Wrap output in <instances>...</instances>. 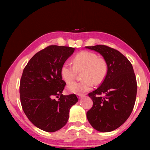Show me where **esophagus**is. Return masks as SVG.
<instances>
[{"label":"esophagus","instance_id":"obj_1","mask_svg":"<svg viewBox=\"0 0 150 150\" xmlns=\"http://www.w3.org/2000/svg\"><path fill=\"white\" fill-rule=\"evenodd\" d=\"M83 96H84V95H81V94H77V97L79 98H81Z\"/></svg>","mask_w":150,"mask_h":150}]
</instances>
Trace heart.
Segmentation results:
<instances>
[{
  "label": "heart",
  "instance_id": "1",
  "mask_svg": "<svg viewBox=\"0 0 150 150\" xmlns=\"http://www.w3.org/2000/svg\"><path fill=\"white\" fill-rule=\"evenodd\" d=\"M107 64L105 60L92 52L83 50L76 54L73 59V66L66 62L61 69L62 79L67 83L75 81L78 73H82V81L68 86L69 92L83 94L90 91L94 83L99 84L106 75Z\"/></svg>",
  "mask_w": 150,
  "mask_h": 150
}]
</instances>
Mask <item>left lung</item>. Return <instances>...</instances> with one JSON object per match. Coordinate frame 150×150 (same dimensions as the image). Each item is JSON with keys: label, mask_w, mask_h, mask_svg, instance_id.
<instances>
[{"label": "left lung", "mask_w": 150, "mask_h": 150, "mask_svg": "<svg viewBox=\"0 0 150 150\" xmlns=\"http://www.w3.org/2000/svg\"><path fill=\"white\" fill-rule=\"evenodd\" d=\"M86 47L99 52L107 64L103 82L88 94L93 104L87 118L96 130L113 131L127 121L134 109L137 89L134 69L129 60L114 48L103 45Z\"/></svg>", "instance_id": "left-lung-1"}]
</instances>
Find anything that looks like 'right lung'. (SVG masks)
<instances>
[{
    "instance_id": "add662e5",
    "label": "right lung",
    "mask_w": 150,
    "mask_h": 150,
    "mask_svg": "<svg viewBox=\"0 0 150 150\" xmlns=\"http://www.w3.org/2000/svg\"><path fill=\"white\" fill-rule=\"evenodd\" d=\"M74 50L69 47L50 45L37 52L23 69L20 83L22 109L34 126L45 132L63 127L69 109L79 100L75 94H62L66 82L61 69Z\"/></svg>"
}]
</instances>
